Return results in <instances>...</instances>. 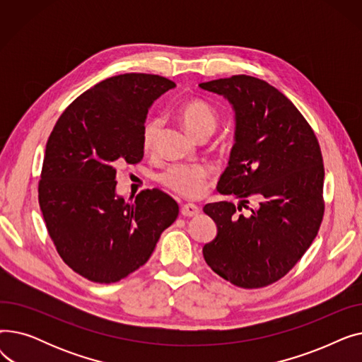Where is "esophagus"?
<instances>
[{"mask_svg":"<svg viewBox=\"0 0 362 362\" xmlns=\"http://www.w3.org/2000/svg\"><path fill=\"white\" fill-rule=\"evenodd\" d=\"M199 211H201L199 206L195 204H185L180 210L182 216H185V217H195L199 214Z\"/></svg>","mask_w":362,"mask_h":362,"instance_id":"1","label":"esophagus"}]
</instances>
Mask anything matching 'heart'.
Masks as SVG:
<instances>
[{"label": "heart", "mask_w": 362, "mask_h": 362, "mask_svg": "<svg viewBox=\"0 0 362 362\" xmlns=\"http://www.w3.org/2000/svg\"><path fill=\"white\" fill-rule=\"evenodd\" d=\"M179 117L186 130L194 138H199L204 135L210 136L218 123L216 110L210 104L201 100L185 103L179 110ZM161 126L163 120L160 117H151L145 123L142 130V146L145 151H151L156 146ZM206 176L208 170L201 164H175L164 170L158 176V180L165 187H168L170 191L186 198H195L202 194Z\"/></svg>", "instance_id": "b5f03b06"}]
</instances>
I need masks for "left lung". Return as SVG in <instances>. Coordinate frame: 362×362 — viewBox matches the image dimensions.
Here are the masks:
<instances>
[{
	"label": "left lung",
	"instance_id": "1",
	"mask_svg": "<svg viewBox=\"0 0 362 362\" xmlns=\"http://www.w3.org/2000/svg\"><path fill=\"white\" fill-rule=\"evenodd\" d=\"M199 88L229 101L235 112V144L218 192L242 198L238 206H204L217 226L204 258L239 288L267 286L293 267L320 229L325 167L318 141L298 108L267 82L236 74ZM248 196L260 204L242 215Z\"/></svg>",
	"mask_w": 362,
	"mask_h": 362
}]
</instances>
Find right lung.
<instances>
[{"mask_svg":"<svg viewBox=\"0 0 362 362\" xmlns=\"http://www.w3.org/2000/svg\"><path fill=\"white\" fill-rule=\"evenodd\" d=\"M176 83L163 76H112L76 98L47 142L40 206L69 267L97 283H114L144 265L175 223L177 202L152 189L124 201L116 167L144 157L151 105Z\"/></svg>","mask_w":362,"mask_h":362,"instance_id":"right-lung-1","label":"right lung"}]
</instances>
